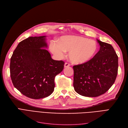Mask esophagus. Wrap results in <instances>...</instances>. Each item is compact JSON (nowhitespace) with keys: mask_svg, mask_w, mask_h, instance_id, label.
<instances>
[{"mask_svg":"<svg viewBox=\"0 0 128 128\" xmlns=\"http://www.w3.org/2000/svg\"><path fill=\"white\" fill-rule=\"evenodd\" d=\"M69 66H70V64H69L68 63L66 62V63L64 64V68L68 67Z\"/></svg>","mask_w":128,"mask_h":128,"instance_id":"esophagus-1","label":"esophagus"}]
</instances>
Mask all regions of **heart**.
Returning a JSON list of instances; mask_svg holds the SVG:
<instances>
[{
  "label": "heart",
  "mask_w": 128,
  "mask_h": 128,
  "mask_svg": "<svg viewBox=\"0 0 128 128\" xmlns=\"http://www.w3.org/2000/svg\"><path fill=\"white\" fill-rule=\"evenodd\" d=\"M50 51L59 59L69 52L68 58L72 63L81 64L90 61L97 53L98 45L95 40L79 36H65L60 38L58 45L52 43Z\"/></svg>",
  "instance_id": "b5f03b06"
}]
</instances>
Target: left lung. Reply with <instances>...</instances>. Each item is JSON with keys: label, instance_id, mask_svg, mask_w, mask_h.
I'll list each match as a JSON object with an SVG mask.
<instances>
[{"label": "left lung", "instance_id": "1", "mask_svg": "<svg viewBox=\"0 0 128 128\" xmlns=\"http://www.w3.org/2000/svg\"><path fill=\"white\" fill-rule=\"evenodd\" d=\"M97 41L100 46L95 56L87 63L73 67L74 90L88 97H96L106 92L118 74V56L113 46Z\"/></svg>", "mask_w": 128, "mask_h": 128}]
</instances>
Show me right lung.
Listing matches in <instances>:
<instances>
[{"mask_svg": "<svg viewBox=\"0 0 128 128\" xmlns=\"http://www.w3.org/2000/svg\"><path fill=\"white\" fill-rule=\"evenodd\" d=\"M46 36L29 37L18 43L10 58L13 86L27 97L38 99L51 95L54 78L62 71L64 62L52 59L46 50Z\"/></svg>", "mask_w": 128, "mask_h": 128, "instance_id": "1", "label": "right lung"}]
</instances>
